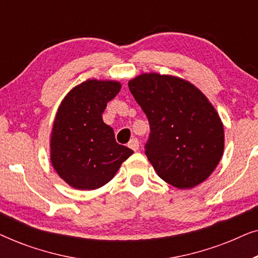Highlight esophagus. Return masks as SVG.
<instances>
[{
    "mask_svg": "<svg viewBox=\"0 0 258 258\" xmlns=\"http://www.w3.org/2000/svg\"><path fill=\"white\" fill-rule=\"evenodd\" d=\"M128 147L130 148V149H133L134 151H137V150L140 149V142H139V140L134 137V139H132V140L129 141Z\"/></svg>",
    "mask_w": 258,
    "mask_h": 258,
    "instance_id": "obj_1",
    "label": "esophagus"
}]
</instances>
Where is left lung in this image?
<instances>
[{"label":"left lung","mask_w":258,"mask_h":258,"mask_svg":"<svg viewBox=\"0 0 258 258\" xmlns=\"http://www.w3.org/2000/svg\"><path fill=\"white\" fill-rule=\"evenodd\" d=\"M128 87L149 121L146 155L157 175L178 189L206 181L224 150L223 123L206 95L157 73L141 74Z\"/></svg>","instance_id":"obj_1"}]
</instances>
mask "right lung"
Segmentation results:
<instances>
[{"label": "right lung", "mask_w": 258, "mask_h": 258, "mask_svg": "<svg viewBox=\"0 0 258 258\" xmlns=\"http://www.w3.org/2000/svg\"><path fill=\"white\" fill-rule=\"evenodd\" d=\"M117 81L87 80L59 104L50 136V161L59 177L79 190L98 189L116 175L134 151L116 142L102 118L118 91Z\"/></svg>", "instance_id": "obj_1"}]
</instances>
